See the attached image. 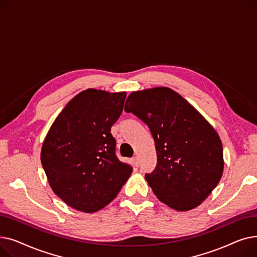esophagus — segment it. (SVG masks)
<instances>
[{
    "label": "esophagus",
    "instance_id": "34e87169",
    "mask_svg": "<svg viewBox=\"0 0 257 257\" xmlns=\"http://www.w3.org/2000/svg\"><path fill=\"white\" fill-rule=\"evenodd\" d=\"M132 161H133V164H134V166L136 167H139L140 166V160H139V157H133L132 158Z\"/></svg>",
    "mask_w": 257,
    "mask_h": 257
}]
</instances>
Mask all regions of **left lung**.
Segmentation results:
<instances>
[{"label":"left lung","instance_id":"obj_1","mask_svg":"<svg viewBox=\"0 0 257 257\" xmlns=\"http://www.w3.org/2000/svg\"><path fill=\"white\" fill-rule=\"evenodd\" d=\"M125 111L147 124L154 139L157 165L145 177L157 198L179 211L200 205L223 174V146L218 133L169 87L133 91Z\"/></svg>","mask_w":257,"mask_h":257}]
</instances>
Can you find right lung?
<instances>
[{"label":"right lung","instance_id":"obj_1","mask_svg":"<svg viewBox=\"0 0 257 257\" xmlns=\"http://www.w3.org/2000/svg\"><path fill=\"white\" fill-rule=\"evenodd\" d=\"M126 92L88 88L72 99L50 128L42 155L53 192L71 207L96 212L116 197L132 167L115 154L111 126Z\"/></svg>","mask_w":257,"mask_h":257}]
</instances>
